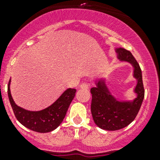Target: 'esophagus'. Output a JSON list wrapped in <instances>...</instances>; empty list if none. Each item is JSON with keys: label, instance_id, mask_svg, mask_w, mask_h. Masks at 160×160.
I'll return each instance as SVG.
<instances>
[{"label": "esophagus", "instance_id": "34e87169", "mask_svg": "<svg viewBox=\"0 0 160 160\" xmlns=\"http://www.w3.org/2000/svg\"><path fill=\"white\" fill-rule=\"evenodd\" d=\"M82 89H88L89 88V84L87 82H82L80 86Z\"/></svg>", "mask_w": 160, "mask_h": 160}]
</instances>
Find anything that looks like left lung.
<instances>
[{
    "label": "left lung",
    "instance_id": "1",
    "mask_svg": "<svg viewBox=\"0 0 160 160\" xmlns=\"http://www.w3.org/2000/svg\"><path fill=\"white\" fill-rule=\"evenodd\" d=\"M118 58L129 62L134 66V77L137 79L135 92L137 98L133 102H119L109 92L103 80L96 82V87L90 89L92 94L91 114L96 125L107 131L122 129L134 121L144 98L142 71L132 53L123 48L116 49Z\"/></svg>",
    "mask_w": 160,
    "mask_h": 160
}]
</instances>
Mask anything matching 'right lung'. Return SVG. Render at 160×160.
<instances>
[{"label":"right lung","instance_id":"1","mask_svg":"<svg viewBox=\"0 0 160 160\" xmlns=\"http://www.w3.org/2000/svg\"><path fill=\"white\" fill-rule=\"evenodd\" d=\"M10 80L8 85V96L15 117L25 128L39 133L53 131L64 119L68 108L75 96V89H67L51 106L40 111H29L15 104L11 96Z\"/></svg>","mask_w":160,"mask_h":160}]
</instances>
